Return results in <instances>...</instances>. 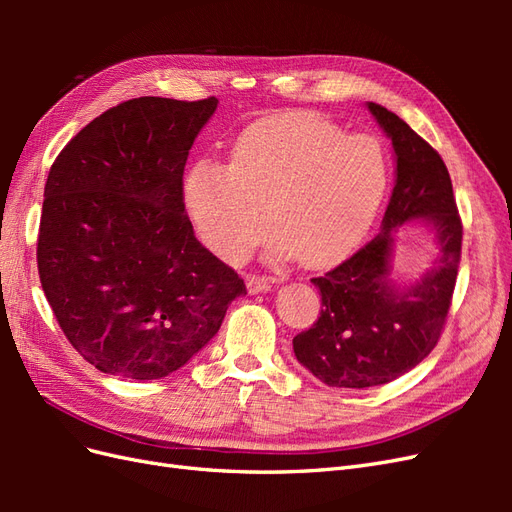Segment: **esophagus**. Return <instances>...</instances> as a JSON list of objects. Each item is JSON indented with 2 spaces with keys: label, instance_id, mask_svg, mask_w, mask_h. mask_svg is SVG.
<instances>
[{
  "label": "esophagus",
  "instance_id": "obj_1",
  "mask_svg": "<svg viewBox=\"0 0 512 512\" xmlns=\"http://www.w3.org/2000/svg\"><path fill=\"white\" fill-rule=\"evenodd\" d=\"M247 290L250 294H258V292H267L271 290V280L269 277H260V275H252L250 280H247Z\"/></svg>",
  "mask_w": 512,
  "mask_h": 512
}]
</instances>
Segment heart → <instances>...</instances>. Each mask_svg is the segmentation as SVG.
Masks as SVG:
<instances>
[{"label":"heart","instance_id":"heart-1","mask_svg":"<svg viewBox=\"0 0 512 512\" xmlns=\"http://www.w3.org/2000/svg\"><path fill=\"white\" fill-rule=\"evenodd\" d=\"M389 183L384 151L371 136L344 134L314 113H282L247 126L230 162L200 160L183 200L200 237L237 262L260 241L265 206L275 256L309 267L346 256L363 239Z\"/></svg>","mask_w":512,"mask_h":512}]
</instances>
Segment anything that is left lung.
I'll return each instance as SVG.
<instances>
[{"mask_svg":"<svg viewBox=\"0 0 512 512\" xmlns=\"http://www.w3.org/2000/svg\"><path fill=\"white\" fill-rule=\"evenodd\" d=\"M367 108L391 138L397 179L378 235L322 277H314L318 320L292 339L297 361L329 386L367 389L416 367L436 348L453 301L463 226L440 153L389 108ZM423 217L437 228V265L397 291L388 280L392 228Z\"/></svg>","mask_w":512,"mask_h":512,"instance_id":"8db88e82","label":"left lung"}]
</instances>
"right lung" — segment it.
Returning <instances> with one entry per match:
<instances>
[{
  "label": "right lung",
  "instance_id": "add662e5",
  "mask_svg": "<svg viewBox=\"0 0 512 512\" xmlns=\"http://www.w3.org/2000/svg\"><path fill=\"white\" fill-rule=\"evenodd\" d=\"M218 108L132 98L55 158L44 185L38 273L61 331L104 374L158 380L218 333L241 277L194 235L183 168Z\"/></svg>",
  "mask_w": 512,
  "mask_h": 512
}]
</instances>
